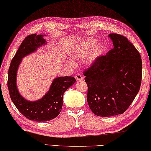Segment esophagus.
I'll return each mask as SVG.
<instances>
[{
	"mask_svg": "<svg viewBox=\"0 0 151 151\" xmlns=\"http://www.w3.org/2000/svg\"><path fill=\"white\" fill-rule=\"evenodd\" d=\"M75 78H76V80H77V81L82 80H83V76H81L80 73H77V74H76Z\"/></svg>",
	"mask_w": 151,
	"mask_h": 151,
	"instance_id": "34e87169",
	"label": "esophagus"
}]
</instances>
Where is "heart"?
I'll use <instances>...</instances> for the list:
<instances>
[{
    "mask_svg": "<svg viewBox=\"0 0 151 151\" xmlns=\"http://www.w3.org/2000/svg\"><path fill=\"white\" fill-rule=\"evenodd\" d=\"M96 44H97V41L92 38H88L79 42L78 44H76L73 47L72 49L73 57L76 59H83L86 58ZM104 45H102V44H99V45H96L93 50L91 51L90 55H88L87 58V63H92L96 59L102 55L104 53Z\"/></svg>",
    "mask_w": 151,
    "mask_h": 151,
    "instance_id": "heart-1",
    "label": "heart"
}]
</instances>
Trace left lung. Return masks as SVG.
Returning <instances> with one entry per match:
<instances>
[{"mask_svg":"<svg viewBox=\"0 0 151 151\" xmlns=\"http://www.w3.org/2000/svg\"><path fill=\"white\" fill-rule=\"evenodd\" d=\"M108 36L114 47L83 71L89 107L102 117L124 113L137 95L142 80L141 56L137 49L124 36Z\"/></svg>","mask_w":151,"mask_h":151,"instance_id":"8db88e82","label":"left lung"}]
</instances>
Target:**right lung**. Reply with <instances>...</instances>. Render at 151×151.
Returning a JSON list of instances; mask_svg holds the SVG:
<instances>
[{
  "mask_svg": "<svg viewBox=\"0 0 151 151\" xmlns=\"http://www.w3.org/2000/svg\"><path fill=\"white\" fill-rule=\"evenodd\" d=\"M43 37L35 33L24 38L12 59L7 81L10 97L16 108L24 117L37 122L49 121L58 116L62 108L63 93L76 81V79L71 76L57 78L53 80L49 92L41 100L35 102L27 101L20 95L16 85L17 69L23 57L46 43Z\"/></svg>",
  "mask_w": 151,
  "mask_h": 151,
  "instance_id": "add662e5",
  "label": "right lung"
}]
</instances>
